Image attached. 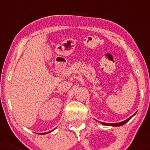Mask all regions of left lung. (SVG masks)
<instances>
[{
    "label": "left lung",
    "instance_id": "1",
    "mask_svg": "<svg viewBox=\"0 0 150 150\" xmlns=\"http://www.w3.org/2000/svg\"><path fill=\"white\" fill-rule=\"evenodd\" d=\"M133 115H132V116H133ZM132 116H131V117H130L129 118H128V119H127V120H126V121H122V122H121V123H117V124H106V123H102V122H101V124H103V125L113 126V127H118V126H122V125H124V124H125L126 123L128 122V121H129V120L131 119V118H132Z\"/></svg>",
    "mask_w": 150,
    "mask_h": 150
}]
</instances>
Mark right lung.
<instances>
[{"label": "right lung", "mask_w": 150, "mask_h": 150, "mask_svg": "<svg viewBox=\"0 0 150 150\" xmlns=\"http://www.w3.org/2000/svg\"><path fill=\"white\" fill-rule=\"evenodd\" d=\"M42 134V135H43V133H41ZM43 134H45V133H43Z\"/></svg>", "instance_id": "obj_1"}]
</instances>
